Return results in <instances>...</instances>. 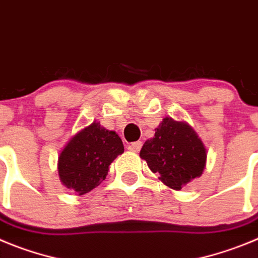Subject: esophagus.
Wrapping results in <instances>:
<instances>
[{"mask_svg": "<svg viewBox=\"0 0 258 258\" xmlns=\"http://www.w3.org/2000/svg\"><path fill=\"white\" fill-rule=\"evenodd\" d=\"M141 146H143V143H141V141H135V143L130 144L128 150H130V152L139 153L141 150Z\"/></svg>", "mask_w": 258, "mask_h": 258, "instance_id": "obj_1", "label": "esophagus"}]
</instances>
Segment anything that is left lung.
<instances>
[{"label": "left lung", "instance_id": "left-lung-1", "mask_svg": "<svg viewBox=\"0 0 258 258\" xmlns=\"http://www.w3.org/2000/svg\"><path fill=\"white\" fill-rule=\"evenodd\" d=\"M140 157L167 186L180 190L202 175L207 154L189 124L164 118L155 130L154 138L143 145Z\"/></svg>", "mask_w": 258, "mask_h": 258}]
</instances>
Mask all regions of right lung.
I'll return each instance as SVG.
<instances>
[{"label":"right lung","instance_id":"right-lung-1","mask_svg":"<svg viewBox=\"0 0 258 258\" xmlns=\"http://www.w3.org/2000/svg\"><path fill=\"white\" fill-rule=\"evenodd\" d=\"M123 152L119 136L94 122L72 138L60 154V180L83 196L105 180L110 163Z\"/></svg>","mask_w":258,"mask_h":258}]
</instances>
